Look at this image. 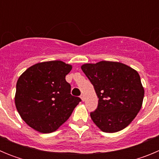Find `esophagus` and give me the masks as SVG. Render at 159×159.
I'll use <instances>...</instances> for the list:
<instances>
[{"label":"esophagus","instance_id":"1","mask_svg":"<svg viewBox=\"0 0 159 159\" xmlns=\"http://www.w3.org/2000/svg\"><path fill=\"white\" fill-rule=\"evenodd\" d=\"M80 98L81 99H82V101H84V99H85V96H84V95H81Z\"/></svg>","mask_w":159,"mask_h":159}]
</instances>
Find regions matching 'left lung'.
Masks as SVG:
<instances>
[{
    "label": "left lung",
    "instance_id": "8db88e82",
    "mask_svg": "<svg viewBox=\"0 0 159 159\" xmlns=\"http://www.w3.org/2000/svg\"><path fill=\"white\" fill-rule=\"evenodd\" d=\"M81 69L99 98L98 107L91 113L94 123L106 133L127 127L143 105L144 88L138 71L123 63L106 60L84 64Z\"/></svg>",
    "mask_w": 159,
    "mask_h": 159
}]
</instances>
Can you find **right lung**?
<instances>
[{"label":"right lung","mask_w":159,"mask_h":159,"mask_svg":"<svg viewBox=\"0 0 159 159\" xmlns=\"http://www.w3.org/2000/svg\"><path fill=\"white\" fill-rule=\"evenodd\" d=\"M71 69V64L52 60L37 63L20 75L15 105L21 119L36 131H56L81 101L71 95L65 80Z\"/></svg>","instance_id":"obj_1"}]
</instances>
